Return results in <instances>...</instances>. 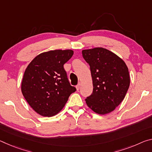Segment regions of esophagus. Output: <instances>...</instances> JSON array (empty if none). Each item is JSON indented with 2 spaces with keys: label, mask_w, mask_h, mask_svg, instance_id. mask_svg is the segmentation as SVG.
Returning a JSON list of instances; mask_svg holds the SVG:
<instances>
[{
  "label": "esophagus",
  "mask_w": 152,
  "mask_h": 152,
  "mask_svg": "<svg viewBox=\"0 0 152 152\" xmlns=\"http://www.w3.org/2000/svg\"><path fill=\"white\" fill-rule=\"evenodd\" d=\"M80 86H81V83H79L78 84V85H76V89H77V91H78L79 89H80Z\"/></svg>",
  "instance_id": "34e87169"
}]
</instances>
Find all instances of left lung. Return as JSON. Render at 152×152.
<instances>
[{"instance_id": "left-lung-1", "label": "left lung", "mask_w": 152, "mask_h": 152, "mask_svg": "<svg viewBox=\"0 0 152 152\" xmlns=\"http://www.w3.org/2000/svg\"><path fill=\"white\" fill-rule=\"evenodd\" d=\"M82 54L90 66L93 86L86 105L98 114H109L123 101L129 88L128 67L117 55L102 47L83 50Z\"/></svg>"}]
</instances>
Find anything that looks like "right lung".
<instances>
[{
  "label": "right lung",
  "mask_w": 152,
  "mask_h": 152,
  "mask_svg": "<svg viewBox=\"0 0 152 152\" xmlns=\"http://www.w3.org/2000/svg\"><path fill=\"white\" fill-rule=\"evenodd\" d=\"M74 51L52 50L32 59L24 72L21 93L30 107L42 116L51 117L63 109L76 88L69 84L64 65Z\"/></svg>",
  "instance_id": "right-lung-1"
}]
</instances>
